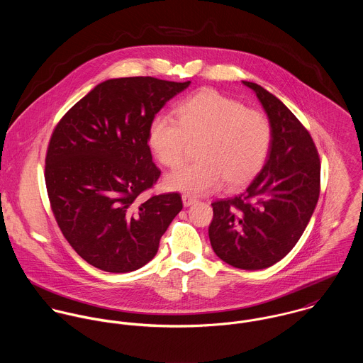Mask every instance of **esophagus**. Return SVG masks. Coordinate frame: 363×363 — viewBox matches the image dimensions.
I'll use <instances>...</instances> for the list:
<instances>
[{"instance_id": "obj_1", "label": "esophagus", "mask_w": 363, "mask_h": 363, "mask_svg": "<svg viewBox=\"0 0 363 363\" xmlns=\"http://www.w3.org/2000/svg\"><path fill=\"white\" fill-rule=\"evenodd\" d=\"M182 200H183V206H184V207H190V206H193V204L197 203V200H196L194 197L187 196V194H184V196L182 197Z\"/></svg>"}]
</instances>
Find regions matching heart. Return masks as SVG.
<instances>
[{
    "instance_id": "1",
    "label": "heart",
    "mask_w": 363,
    "mask_h": 363,
    "mask_svg": "<svg viewBox=\"0 0 363 363\" xmlns=\"http://www.w3.org/2000/svg\"><path fill=\"white\" fill-rule=\"evenodd\" d=\"M271 138L265 114L213 89H203L176 107V121L156 117L148 144L163 166L177 167L189 143H199V160L169 173L164 184L176 191L207 194L223 182L228 190L247 186L267 160Z\"/></svg>"
}]
</instances>
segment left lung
Returning a JSON list of instances; mask_svg holds the SVG:
<instances>
[{
    "mask_svg": "<svg viewBox=\"0 0 363 363\" xmlns=\"http://www.w3.org/2000/svg\"><path fill=\"white\" fill-rule=\"evenodd\" d=\"M242 82L271 123V147L240 196L212 203L208 235L219 259L255 271L284 259L305 232L320 194V159L311 134L285 104L257 84Z\"/></svg>",
    "mask_w": 363,
    "mask_h": 363,
    "instance_id": "1",
    "label": "left lung"
}]
</instances>
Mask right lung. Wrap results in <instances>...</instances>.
Returning <instances> with one entry per match:
<instances>
[{"label": "right lung", "mask_w": 363, "mask_h": 363, "mask_svg": "<svg viewBox=\"0 0 363 363\" xmlns=\"http://www.w3.org/2000/svg\"><path fill=\"white\" fill-rule=\"evenodd\" d=\"M190 84L107 79L57 124L46 156L48 194L64 238L91 265L118 274L144 267L182 211L179 193L140 196L160 176L148 145L151 123Z\"/></svg>", "instance_id": "right-lung-1"}]
</instances>
